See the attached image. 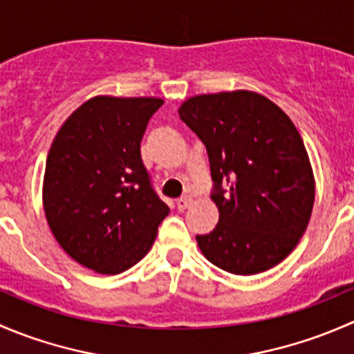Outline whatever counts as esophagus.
<instances>
[{
  "instance_id": "esophagus-1",
  "label": "esophagus",
  "mask_w": 354,
  "mask_h": 354,
  "mask_svg": "<svg viewBox=\"0 0 354 354\" xmlns=\"http://www.w3.org/2000/svg\"><path fill=\"white\" fill-rule=\"evenodd\" d=\"M190 202H192V198L188 197V195H185V197H180V198L176 200L178 210H185L188 205H190Z\"/></svg>"
}]
</instances>
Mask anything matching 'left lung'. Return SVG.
<instances>
[{
    "label": "left lung",
    "mask_w": 354,
    "mask_h": 354,
    "mask_svg": "<svg viewBox=\"0 0 354 354\" xmlns=\"http://www.w3.org/2000/svg\"><path fill=\"white\" fill-rule=\"evenodd\" d=\"M180 118L209 154L219 223L197 243L238 276L283 262L308 226L315 181L305 144L283 109L250 91L190 97Z\"/></svg>",
    "instance_id": "1"
}]
</instances>
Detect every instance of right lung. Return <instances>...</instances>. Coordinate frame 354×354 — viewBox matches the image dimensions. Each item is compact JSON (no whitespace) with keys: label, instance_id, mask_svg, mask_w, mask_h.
<instances>
[{"label":"right lung","instance_id":"add662e5","mask_svg":"<svg viewBox=\"0 0 354 354\" xmlns=\"http://www.w3.org/2000/svg\"><path fill=\"white\" fill-rule=\"evenodd\" d=\"M156 97L97 95L59 128L46 160V219L68 255L99 274L140 262L169 207L140 156Z\"/></svg>","mask_w":354,"mask_h":354}]
</instances>
